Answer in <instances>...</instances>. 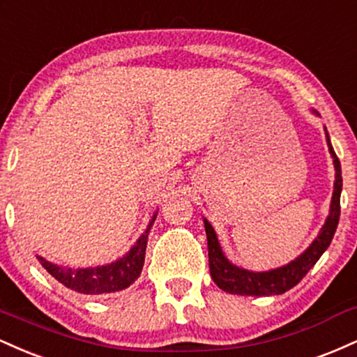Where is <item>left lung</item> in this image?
Instances as JSON below:
<instances>
[{
	"mask_svg": "<svg viewBox=\"0 0 357 357\" xmlns=\"http://www.w3.org/2000/svg\"><path fill=\"white\" fill-rule=\"evenodd\" d=\"M316 113V112H314ZM317 115V113H316ZM326 138H328L329 153L333 157L334 169H336V180H334V192L333 200H331L329 215L322 225L321 232L314 238V242L304 250L299 257L286 266L271 269L266 272H252L242 269V267L234 266L229 262L222 252L219 238L215 236V230L211 225V222L204 219L205 234H207V245H208V267H211V275L213 282L219 286L222 291L229 294L237 296H279L289 291L299 284L309 271L312 269L314 264L319 261V257L328 249L331 241H333L334 232H336L339 224V213H341V190H342V175H341V163L336 157L333 145H331L329 133L326 130Z\"/></svg>",
	"mask_w": 357,
	"mask_h": 357,
	"instance_id": "8db88e82",
	"label": "left lung"
}]
</instances>
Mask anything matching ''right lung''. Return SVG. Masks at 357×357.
<instances>
[{
  "label": "right lung",
  "instance_id": "add662e5",
  "mask_svg": "<svg viewBox=\"0 0 357 357\" xmlns=\"http://www.w3.org/2000/svg\"><path fill=\"white\" fill-rule=\"evenodd\" d=\"M155 217H157V212L153 213L145 232L138 237L135 245L119 261L107 264V266L71 269V267L58 266V264L46 261L40 255H36V259L58 282H61L63 286L71 289V291L79 292V294L96 296L121 291V289H127L130 284L135 282L142 269H144L146 241H149V232L152 229Z\"/></svg>",
  "mask_w": 357,
  "mask_h": 357
}]
</instances>
